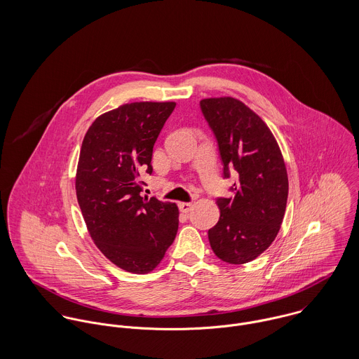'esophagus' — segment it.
Wrapping results in <instances>:
<instances>
[{
  "instance_id": "1",
  "label": "esophagus",
  "mask_w": 359,
  "mask_h": 359,
  "mask_svg": "<svg viewBox=\"0 0 359 359\" xmlns=\"http://www.w3.org/2000/svg\"><path fill=\"white\" fill-rule=\"evenodd\" d=\"M192 203H187V202H182V203H180L178 207H180V210H181V212H189L191 211V208H192Z\"/></svg>"
}]
</instances>
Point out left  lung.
I'll use <instances>...</instances> for the list:
<instances>
[{
    "instance_id": "8db88e82",
    "label": "left lung",
    "mask_w": 359,
    "mask_h": 359,
    "mask_svg": "<svg viewBox=\"0 0 359 359\" xmlns=\"http://www.w3.org/2000/svg\"><path fill=\"white\" fill-rule=\"evenodd\" d=\"M201 109L224 165L236 171L232 198H217L218 222L208 229L214 255L228 264H246L275 241L283 221L289 181L280 149L266 124L235 98H208Z\"/></svg>"
}]
</instances>
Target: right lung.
I'll list each match as a JSON object with an SVG mask.
<instances>
[{
  "label": "right lung",
  "mask_w": 359,
  "mask_h": 359,
  "mask_svg": "<svg viewBox=\"0 0 359 359\" xmlns=\"http://www.w3.org/2000/svg\"><path fill=\"white\" fill-rule=\"evenodd\" d=\"M175 102H134L103 113L88 128L77 165L76 194L88 232L118 268L148 273L178 231V207L142 198L154 145Z\"/></svg>",
  "instance_id": "right-lung-1"
}]
</instances>
